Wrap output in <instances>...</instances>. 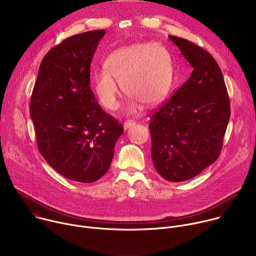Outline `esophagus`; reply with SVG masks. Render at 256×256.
Returning a JSON list of instances; mask_svg holds the SVG:
<instances>
[{"label": "esophagus", "instance_id": "34e87169", "mask_svg": "<svg viewBox=\"0 0 256 256\" xmlns=\"http://www.w3.org/2000/svg\"><path fill=\"white\" fill-rule=\"evenodd\" d=\"M134 124V122H132V120H128V122H124V130H128V128H130V126H132Z\"/></svg>", "mask_w": 256, "mask_h": 256}]
</instances>
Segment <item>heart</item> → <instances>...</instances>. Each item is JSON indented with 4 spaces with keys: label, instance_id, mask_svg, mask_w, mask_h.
I'll return each mask as SVG.
<instances>
[{
    "label": "heart",
    "instance_id": "heart-1",
    "mask_svg": "<svg viewBox=\"0 0 256 256\" xmlns=\"http://www.w3.org/2000/svg\"><path fill=\"white\" fill-rule=\"evenodd\" d=\"M105 71L94 75L92 85L104 107H120V86L132 97L128 112L140 110V102L149 106L163 101L173 85V62L170 52L160 44H134L114 50L104 62Z\"/></svg>",
    "mask_w": 256,
    "mask_h": 256
}]
</instances>
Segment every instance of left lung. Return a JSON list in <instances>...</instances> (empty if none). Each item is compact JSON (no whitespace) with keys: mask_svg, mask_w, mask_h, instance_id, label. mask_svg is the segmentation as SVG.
I'll return each instance as SVG.
<instances>
[{"mask_svg":"<svg viewBox=\"0 0 256 256\" xmlns=\"http://www.w3.org/2000/svg\"><path fill=\"white\" fill-rule=\"evenodd\" d=\"M192 66L188 80L151 116L152 160L166 180L192 179L222 150L230 101L222 70L204 48L169 35Z\"/></svg>","mask_w":256,"mask_h":256,"instance_id":"obj_1","label":"left lung"}]
</instances>
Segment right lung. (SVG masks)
Instances as JSON below:
<instances>
[{
    "label": "right lung",
    "mask_w": 256,
    "mask_h": 256,
    "mask_svg": "<svg viewBox=\"0 0 256 256\" xmlns=\"http://www.w3.org/2000/svg\"><path fill=\"white\" fill-rule=\"evenodd\" d=\"M105 30L76 34L44 58L30 116L38 150L64 177L92 184L112 164L124 128L107 114L90 88V64Z\"/></svg>",
    "instance_id": "add662e5"
}]
</instances>
